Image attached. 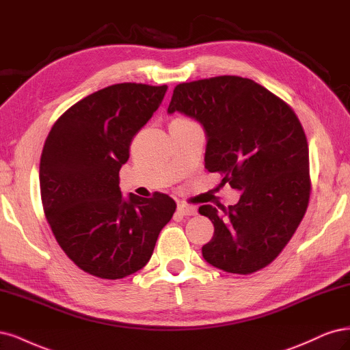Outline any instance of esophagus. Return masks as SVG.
Wrapping results in <instances>:
<instances>
[{
	"label": "esophagus",
	"mask_w": 350,
	"mask_h": 350,
	"mask_svg": "<svg viewBox=\"0 0 350 350\" xmlns=\"http://www.w3.org/2000/svg\"><path fill=\"white\" fill-rule=\"evenodd\" d=\"M177 211H178L180 215H196V208L193 205L186 204V202L178 204Z\"/></svg>",
	"instance_id": "1"
}]
</instances>
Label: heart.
Wrapping results in <instances>:
<instances>
[{
    "label": "heart",
    "mask_w": 350,
    "mask_h": 350,
    "mask_svg": "<svg viewBox=\"0 0 350 350\" xmlns=\"http://www.w3.org/2000/svg\"><path fill=\"white\" fill-rule=\"evenodd\" d=\"M178 119H185V118H178Z\"/></svg>",
    "instance_id": "heart-1"
}]
</instances>
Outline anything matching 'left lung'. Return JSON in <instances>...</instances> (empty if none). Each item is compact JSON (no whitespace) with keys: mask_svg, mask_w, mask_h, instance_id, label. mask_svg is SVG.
Instances as JSON below:
<instances>
[{"mask_svg":"<svg viewBox=\"0 0 350 350\" xmlns=\"http://www.w3.org/2000/svg\"><path fill=\"white\" fill-rule=\"evenodd\" d=\"M174 111L204 125L206 170L241 190L234 206L199 208L215 228L204 258L228 273L266 267L297 231L311 193L308 142L294 109L249 78L221 75L176 85Z\"/></svg>","mask_w":350,"mask_h":350,"instance_id":"1","label":"left lung"}]
</instances>
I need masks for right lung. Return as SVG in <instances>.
Listing matches in <instances>:
<instances>
[{"mask_svg": "<svg viewBox=\"0 0 350 350\" xmlns=\"http://www.w3.org/2000/svg\"><path fill=\"white\" fill-rule=\"evenodd\" d=\"M167 85L122 83L77 101L59 116L43 145L40 198L64 253L100 279L142 269L176 202L160 191L123 199L119 170L135 135L160 107Z\"/></svg>", "mask_w": 350, "mask_h": 350, "instance_id": "right-lung-1", "label": "right lung"}]
</instances>
